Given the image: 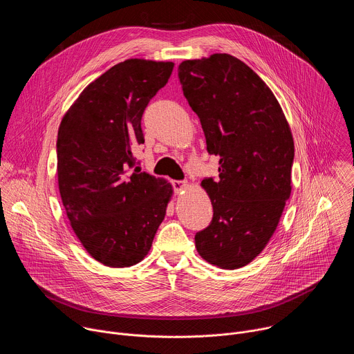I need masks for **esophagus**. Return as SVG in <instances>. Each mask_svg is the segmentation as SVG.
<instances>
[{
  "instance_id": "1",
  "label": "esophagus",
  "mask_w": 354,
  "mask_h": 354,
  "mask_svg": "<svg viewBox=\"0 0 354 354\" xmlns=\"http://www.w3.org/2000/svg\"><path fill=\"white\" fill-rule=\"evenodd\" d=\"M172 186L175 189V192H180V190H185L187 187V182L186 180H172Z\"/></svg>"
}]
</instances>
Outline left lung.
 Wrapping results in <instances>:
<instances>
[{
  "instance_id": "left-lung-1",
  "label": "left lung",
  "mask_w": 354,
  "mask_h": 354,
  "mask_svg": "<svg viewBox=\"0 0 354 354\" xmlns=\"http://www.w3.org/2000/svg\"><path fill=\"white\" fill-rule=\"evenodd\" d=\"M178 77L198 116L218 180L205 178L213 220L194 235L198 255L221 269L254 261L273 235L291 193L294 141L270 88L225 53L186 60Z\"/></svg>"
}]
</instances>
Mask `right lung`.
<instances>
[{
	"label": "right lung",
	"mask_w": 354,
	"mask_h": 354,
	"mask_svg": "<svg viewBox=\"0 0 354 354\" xmlns=\"http://www.w3.org/2000/svg\"><path fill=\"white\" fill-rule=\"evenodd\" d=\"M174 63L130 59L91 82L57 134L59 189L71 227L97 262L129 268L144 259L162 223L172 186L141 172L133 145L141 118L167 85Z\"/></svg>",
	"instance_id": "1"
}]
</instances>
